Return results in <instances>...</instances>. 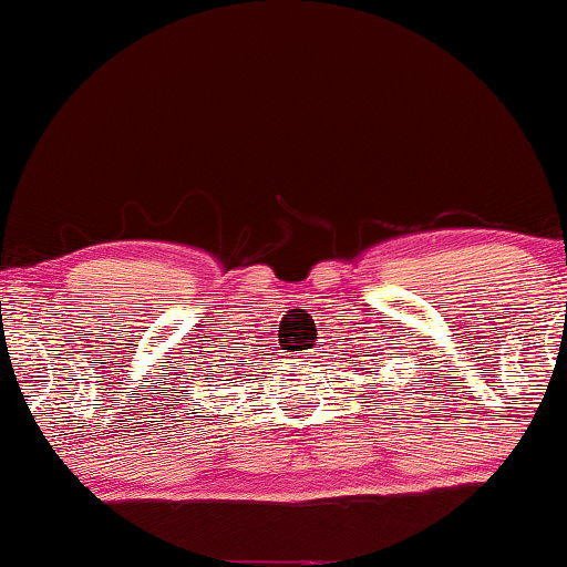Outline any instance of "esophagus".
<instances>
[{"mask_svg": "<svg viewBox=\"0 0 567 567\" xmlns=\"http://www.w3.org/2000/svg\"><path fill=\"white\" fill-rule=\"evenodd\" d=\"M303 360H306V362H315V360H317V351H306Z\"/></svg>", "mask_w": 567, "mask_h": 567, "instance_id": "esophagus-1", "label": "esophagus"}]
</instances>
